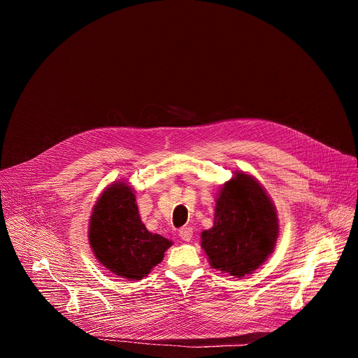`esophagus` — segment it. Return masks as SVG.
I'll use <instances>...</instances> for the list:
<instances>
[{"instance_id": "1", "label": "esophagus", "mask_w": 358, "mask_h": 358, "mask_svg": "<svg viewBox=\"0 0 358 358\" xmlns=\"http://www.w3.org/2000/svg\"><path fill=\"white\" fill-rule=\"evenodd\" d=\"M180 238L182 241H189L192 238V228L191 227H182L180 229Z\"/></svg>"}]
</instances>
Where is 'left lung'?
Wrapping results in <instances>:
<instances>
[{"instance_id":"left-lung-1","label":"left lung","mask_w":358,"mask_h":358,"mask_svg":"<svg viewBox=\"0 0 358 358\" xmlns=\"http://www.w3.org/2000/svg\"><path fill=\"white\" fill-rule=\"evenodd\" d=\"M279 234L275 206L253 177L238 173L217 198L214 227L201 234L213 268L243 278L273 252Z\"/></svg>"}]
</instances>
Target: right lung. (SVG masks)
<instances>
[{"mask_svg": "<svg viewBox=\"0 0 358 358\" xmlns=\"http://www.w3.org/2000/svg\"><path fill=\"white\" fill-rule=\"evenodd\" d=\"M89 242L97 261L127 280L147 276L173 245L147 231L133 189L126 182L112 184L97 199L89 224Z\"/></svg>", "mask_w": 358, "mask_h": 358, "instance_id": "right-lung-1", "label": "right lung"}]
</instances>
